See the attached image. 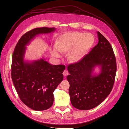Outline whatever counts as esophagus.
Wrapping results in <instances>:
<instances>
[{
	"label": "esophagus",
	"instance_id": "1",
	"mask_svg": "<svg viewBox=\"0 0 129 129\" xmlns=\"http://www.w3.org/2000/svg\"><path fill=\"white\" fill-rule=\"evenodd\" d=\"M63 76H64V77H66V76L69 74L68 71L67 70H65L63 71Z\"/></svg>",
	"mask_w": 129,
	"mask_h": 129
}]
</instances>
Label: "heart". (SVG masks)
Listing matches in <instances>:
<instances>
[{
  "instance_id": "b5f03b06",
  "label": "heart",
  "mask_w": 129,
  "mask_h": 129,
  "mask_svg": "<svg viewBox=\"0 0 129 129\" xmlns=\"http://www.w3.org/2000/svg\"><path fill=\"white\" fill-rule=\"evenodd\" d=\"M94 42V36L91 34L79 31L67 33L58 38L56 45L52 48V55L59 58L60 52L70 50L69 59L72 62H79L86 56Z\"/></svg>"
}]
</instances>
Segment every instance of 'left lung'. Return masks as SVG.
I'll return each instance as SVG.
<instances>
[{
	"mask_svg": "<svg viewBox=\"0 0 129 129\" xmlns=\"http://www.w3.org/2000/svg\"><path fill=\"white\" fill-rule=\"evenodd\" d=\"M99 42L91 51L77 63L68 65L69 94L75 108L87 110L93 109L109 95L112 90L116 72V62L109 41L97 31ZM100 71L93 74L95 67Z\"/></svg>",
	"mask_w": 129,
	"mask_h": 129,
	"instance_id": "1",
	"label": "left lung"
}]
</instances>
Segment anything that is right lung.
Returning <instances> with one entry per match:
<instances>
[{"instance_id":"1","label":"right lung","mask_w":129,"mask_h":129,"mask_svg":"<svg viewBox=\"0 0 129 129\" xmlns=\"http://www.w3.org/2000/svg\"><path fill=\"white\" fill-rule=\"evenodd\" d=\"M55 30L54 27H44L27 31L18 41L13 54L11 77L17 92L25 105L36 111H43L51 107L53 91L63 81L65 66L51 65L44 58L25 61L26 46L36 36Z\"/></svg>"}]
</instances>
